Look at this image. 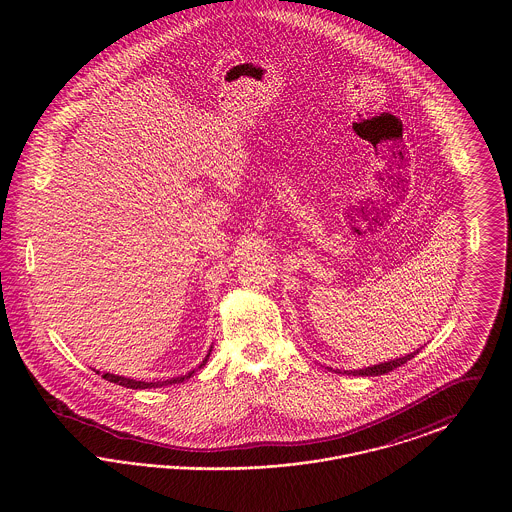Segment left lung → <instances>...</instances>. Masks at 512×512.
I'll return each instance as SVG.
<instances>
[{"label": "left lung", "instance_id": "left-lung-1", "mask_svg": "<svg viewBox=\"0 0 512 512\" xmlns=\"http://www.w3.org/2000/svg\"><path fill=\"white\" fill-rule=\"evenodd\" d=\"M420 349H422V347H420ZM420 349H416V351L405 355V357H399V359H393V361H384V363H380V365L365 366V368H359V370H343V374H349V376H380V374H388L391 370H395L397 366L405 365L407 361H411L414 355L420 353ZM326 368L332 370L330 366H326ZM338 372H340V370H338Z\"/></svg>", "mask_w": 512, "mask_h": 512}]
</instances>
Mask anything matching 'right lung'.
Returning a JSON list of instances; mask_svg holds the SVG:
<instances>
[{
	"mask_svg": "<svg viewBox=\"0 0 512 512\" xmlns=\"http://www.w3.org/2000/svg\"><path fill=\"white\" fill-rule=\"evenodd\" d=\"M211 351H213V347L209 349L207 357L203 359V363L197 366V368H203V366H205V363L209 361V355H211ZM197 368L192 370V372H188L186 376H178V378H171V380H165V382H138V380H132V378H124V376H115V374H109V372H105V374H103V378H105V380H109V382H113V384H117V386H122V388H130V390H146V388H163V386L180 384V382H184V380L192 378L195 372H197Z\"/></svg>",
	"mask_w": 512,
	"mask_h": 512,
	"instance_id": "obj_1",
	"label": "right lung"
}]
</instances>
